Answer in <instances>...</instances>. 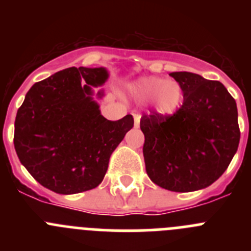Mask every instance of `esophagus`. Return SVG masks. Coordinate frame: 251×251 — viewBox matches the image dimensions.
I'll return each mask as SVG.
<instances>
[{
  "mask_svg": "<svg viewBox=\"0 0 251 251\" xmlns=\"http://www.w3.org/2000/svg\"><path fill=\"white\" fill-rule=\"evenodd\" d=\"M133 118H134V127H139V122H141V115L139 114H133Z\"/></svg>",
  "mask_w": 251,
  "mask_h": 251,
  "instance_id": "34e87169",
  "label": "esophagus"
}]
</instances>
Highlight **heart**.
Here are the masks:
<instances>
[{
  "instance_id": "obj_1",
  "label": "heart",
  "mask_w": 251,
  "mask_h": 251,
  "mask_svg": "<svg viewBox=\"0 0 251 251\" xmlns=\"http://www.w3.org/2000/svg\"><path fill=\"white\" fill-rule=\"evenodd\" d=\"M130 93L142 103L153 101L157 114L172 115L183 103V90L179 83L165 77L145 76L130 85Z\"/></svg>"
}]
</instances>
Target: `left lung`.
Masks as SVG:
<instances>
[{"instance_id":"8db88e82","label":"left lung","mask_w":251,"mask_h":251,"mask_svg":"<svg viewBox=\"0 0 251 251\" xmlns=\"http://www.w3.org/2000/svg\"><path fill=\"white\" fill-rule=\"evenodd\" d=\"M183 90L174 115L143 114L146 171L157 186L191 192L212 185L238 151L236 101L220 81L188 72L171 73Z\"/></svg>"}]
</instances>
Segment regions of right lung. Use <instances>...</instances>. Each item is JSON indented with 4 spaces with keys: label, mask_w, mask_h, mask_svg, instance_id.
Returning a JSON list of instances; mask_svg holds the SVG:
<instances>
[{
    "label": "right lung",
    "mask_w": 251,
    "mask_h": 251,
    "mask_svg": "<svg viewBox=\"0 0 251 251\" xmlns=\"http://www.w3.org/2000/svg\"><path fill=\"white\" fill-rule=\"evenodd\" d=\"M105 68H68L31 86L15 121L13 145L22 166L40 185L60 195L95 188L110 154L133 128V117L108 121L97 99Z\"/></svg>",
    "instance_id": "1"
}]
</instances>
